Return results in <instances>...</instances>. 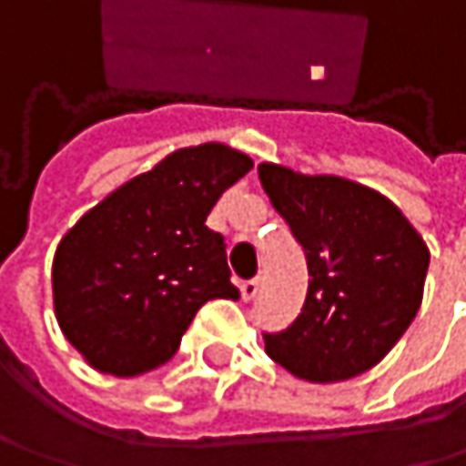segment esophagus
<instances>
[{
  "instance_id": "1",
  "label": "esophagus",
  "mask_w": 466,
  "mask_h": 466,
  "mask_svg": "<svg viewBox=\"0 0 466 466\" xmlns=\"http://www.w3.org/2000/svg\"><path fill=\"white\" fill-rule=\"evenodd\" d=\"M239 294H242L245 302H253V299L258 297V280H245V283L239 286Z\"/></svg>"
}]
</instances>
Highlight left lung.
I'll return each mask as SVG.
<instances>
[{"label": "left lung", "instance_id": "8db88e82", "mask_svg": "<svg viewBox=\"0 0 466 466\" xmlns=\"http://www.w3.org/2000/svg\"><path fill=\"white\" fill-rule=\"evenodd\" d=\"M258 180L308 258L294 324L264 331L267 356L310 383L375 367L413 324L429 248L383 194L334 175L258 164Z\"/></svg>", "mask_w": 466, "mask_h": 466}]
</instances>
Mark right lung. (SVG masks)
I'll use <instances>...</instances> for the list:
<instances>
[{"label": "right lung", "mask_w": 466, "mask_h": 466, "mask_svg": "<svg viewBox=\"0 0 466 466\" xmlns=\"http://www.w3.org/2000/svg\"><path fill=\"white\" fill-rule=\"evenodd\" d=\"M250 167L221 142L175 150L64 234L53 308L94 370L135 378L167 364L205 302L239 297L224 237L205 221Z\"/></svg>", "instance_id": "obj_1"}]
</instances>
